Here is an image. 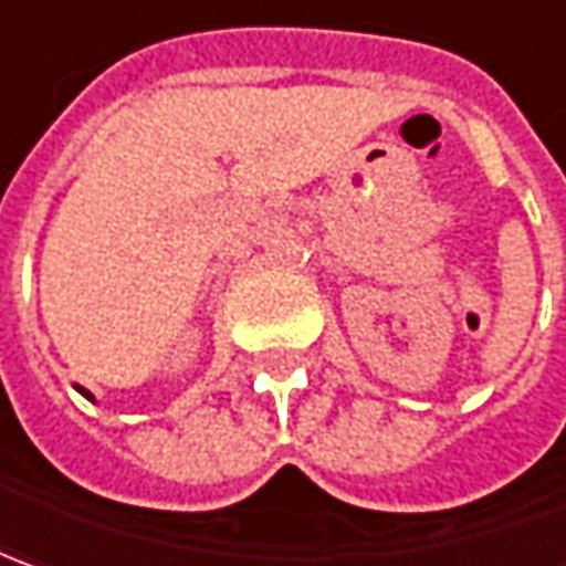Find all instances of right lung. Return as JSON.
Wrapping results in <instances>:
<instances>
[{
  "label": "right lung",
  "mask_w": 566,
  "mask_h": 566,
  "mask_svg": "<svg viewBox=\"0 0 566 566\" xmlns=\"http://www.w3.org/2000/svg\"><path fill=\"white\" fill-rule=\"evenodd\" d=\"M81 394H84V397H91V394H87V390H81Z\"/></svg>",
  "instance_id": "right-lung-1"
}]
</instances>
